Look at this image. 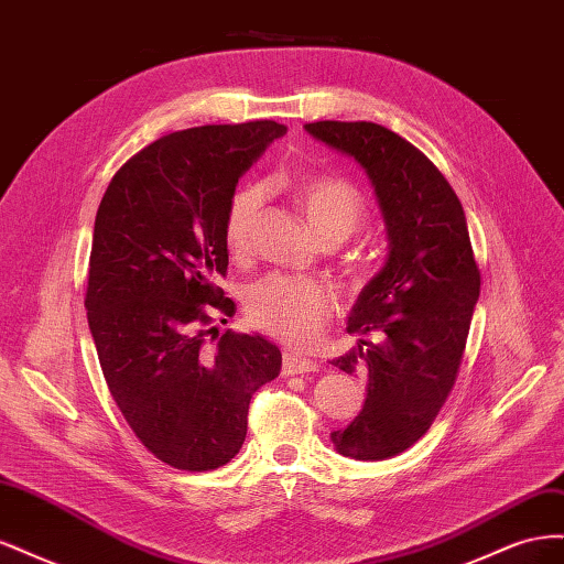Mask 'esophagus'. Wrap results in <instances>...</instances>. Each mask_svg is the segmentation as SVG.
<instances>
[{
	"instance_id": "esophagus-1",
	"label": "esophagus",
	"mask_w": 564,
	"mask_h": 564,
	"mask_svg": "<svg viewBox=\"0 0 564 564\" xmlns=\"http://www.w3.org/2000/svg\"><path fill=\"white\" fill-rule=\"evenodd\" d=\"M317 362L305 360V357L296 355V352H284L282 357V373L284 377H292V373H313L317 371Z\"/></svg>"
}]
</instances>
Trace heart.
<instances>
[{"mask_svg": "<svg viewBox=\"0 0 564 564\" xmlns=\"http://www.w3.org/2000/svg\"><path fill=\"white\" fill-rule=\"evenodd\" d=\"M294 197L319 240L348 237L360 226L365 214L362 195L348 181L313 176L294 187ZM263 187L245 185L230 197L224 237L230 253L242 256L249 249L251 232L263 209ZM334 294L327 286L289 275H270L253 284L247 294V317L253 327L278 336L296 348H311L327 332L334 315Z\"/></svg>", "mask_w": 564, "mask_h": 564, "instance_id": "obj_1", "label": "heart"}]
</instances>
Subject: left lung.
Instances as JSON below:
<instances>
[{
  "label": "left lung",
  "instance_id": "left-lung-1",
  "mask_svg": "<svg viewBox=\"0 0 564 564\" xmlns=\"http://www.w3.org/2000/svg\"><path fill=\"white\" fill-rule=\"evenodd\" d=\"M305 131L365 169L386 224L388 259L348 315L357 346L332 362L367 377L362 412L332 433L336 452L383 460L412 447L445 404L480 270L464 207L421 150L373 122H313Z\"/></svg>",
  "mask_w": 564,
  "mask_h": 564
}]
</instances>
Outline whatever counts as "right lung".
<instances>
[{
  "instance_id": "obj_1",
  "label": "right lung",
  "mask_w": 564,
  "mask_h": 564,
  "mask_svg": "<svg viewBox=\"0 0 564 564\" xmlns=\"http://www.w3.org/2000/svg\"><path fill=\"white\" fill-rule=\"evenodd\" d=\"M284 133L272 119L169 133L100 199L84 299L98 362L135 437L178 470L228 464L245 445L251 395L282 367L265 336L220 334L214 317L235 315L216 286L230 197Z\"/></svg>"
}]
</instances>
